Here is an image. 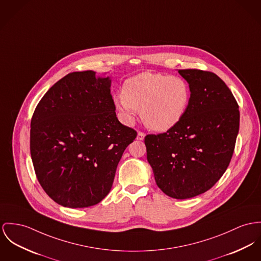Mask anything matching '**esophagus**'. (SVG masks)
<instances>
[{
    "mask_svg": "<svg viewBox=\"0 0 261 261\" xmlns=\"http://www.w3.org/2000/svg\"><path fill=\"white\" fill-rule=\"evenodd\" d=\"M144 138H145V133L139 131L138 135H137V140H144Z\"/></svg>",
    "mask_w": 261,
    "mask_h": 261,
    "instance_id": "1",
    "label": "esophagus"
}]
</instances>
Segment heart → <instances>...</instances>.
Wrapping results in <instances>:
<instances>
[{
  "instance_id": "1",
  "label": "heart",
  "mask_w": 261,
  "mask_h": 261,
  "mask_svg": "<svg viewBox=\"0 0 261 261\" xmlns=\"http://www.w3.org/2000/svg\"><path fill=\"white\" fill-rule=\"evenodd\" d=\"M114 101L125 120H131L135 110H141L148 128L164 132L184 117L191 101V87L180 76L142 72L125 81L122 95Z\"/></svg>"
}]
</instances>
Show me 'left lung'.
Instances as JSON below:
<instances>
[{"instance_id": "left-lung-1", "label": "left lung", "mask_w": 261, "mask_h": 261, "mask_svg": "<svg viewBox=\"0 0 261 261\" xmlns=\"http://www.w3.org/2000/svg\"><path fill=\"white\" fill-rule=\"evenodd\" d=\"M191 87L181 120L165 133L145 137L147 160L157 186L169 197L185 200L203 194L226 171L240 129L239 104L211 71L180 69Z\"/></svg>"}]
</instances>
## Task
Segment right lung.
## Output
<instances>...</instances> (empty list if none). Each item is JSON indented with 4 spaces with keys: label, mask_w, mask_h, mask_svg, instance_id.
Returning a JSON list of instances; mask_svg holds the SVG:
<instances>
[{
    "label": "right lung",
    "mask_w": 261,
    "mask_h": 261,
    "mask_svg": "<svg viewBox=\"0 0 261 261\" xmlns=\"http://www.w3.org/2000/svg\"><path fill=\"white\" fill-rule=\"evenodd\" d=\"M109 77L71 72L43 95L31 121V156L46 195L88 207L110 192L123 152L137 132L121 124Z\"/></svg>",
    "instance_id": "right-lung-1"
}]
</instances>
